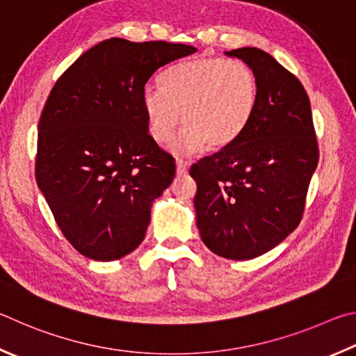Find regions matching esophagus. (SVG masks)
Returning <instances> with one entry per match:
<instances>
[{
	"instance_id": "esophagus-1",
	"label": "esophagus",
	"mask_w": 356,
	"mask_h": 356,
	"mask_svg": "<svg viewBox=\"0 0 356 356\" xmlns=\"http://www.w3.org/2000/svg\"><path fill=\"white\" fill-rule=\"evenodd\" d=\"M188 168H189V162H186L183 159L177 161V173L178 175H186L188 173Z\"/></svg>"
}]
</instances>
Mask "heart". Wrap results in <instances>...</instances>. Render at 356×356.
Wrapping results in <instances>:
<instances>
[{
  "instance_id": "obj_1",
  "label": "heart",
  "mask_w": 356,
  "mask_h": 356,
  "mask_svg": "<svg viewBox=\"0 0 356 356\" xmlns=\"http://www.w3.org/2000/svg\"><path fill=\"white\" fill-rule=\"evenodd\" d=\"M162 86L148 84L142 93L149 134L167 142L183 112L186 124L170 142L172 152L181 156L208 145H232L247 129L258 103L257 74L239 60H186L165 72Z\"/></svg>"
}]
</instances>
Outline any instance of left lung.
Returning <instances> with one entry per match:
<instances>
[{
	"instance_id": "obj_1",
	"label": "left lung",
	"mask_w": 356,
	"mask_h": 356,
	"mask_svg": "<svg viewBox=\"0 0 356 356\" xmlns=\"http://www.w3.org/2000/svg\"><path fill=\"white\" fill-rule=\"evenodd\" d=\"M225 54L257 74L258 103L239 139L198 161L191 177L204 245L242 261L272 250L298 227L319 148L300 81L259 48Z\"/></svg>"
}]
</instances>
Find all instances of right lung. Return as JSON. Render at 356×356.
<instances>
[{
	"instance_id": "obj_1",
	"label": "right lung",
	"mask_w": 356,
	"mask_h": 356,
	"mask_svg": "<svg viewBox=\"0 0 356 356\" xmlns=\"http://www.w3.org/2000/svg\"><path fill=\"white\" fill-rule=\"evenodd\" d=\"M195 51L112 37L54 84L39 122L35 179L62 234L84 257L120 259L145 238L175 159L148 134L142 93L161 67Z\"/></svg>"
}]
</instances>
